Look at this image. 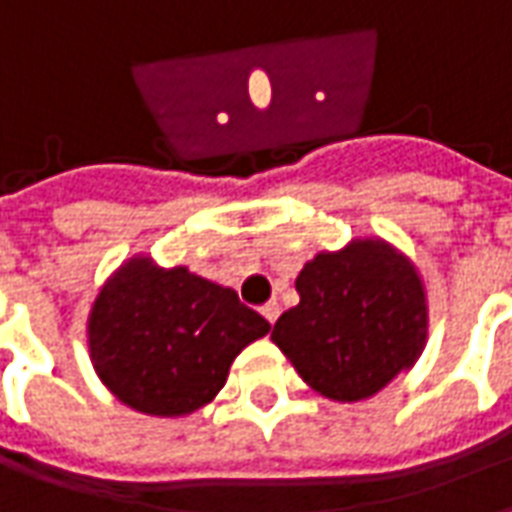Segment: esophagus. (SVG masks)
<instances>
[{
  "mask_svg": "<svg viewBox=\"0 0 512 512\" xmlns=\"http://www.w3.org/2000/svg\"><path fill=\"white\" fill-rule=\"evenodd\" d=\"M260 312H263V318H266V321L274 326V323H277V318H279V304H277V301H268L266 307H263Z\"/></svg>",
  "mask_w": 512,
  "mask_h": 512,
  "instance_id": "34e87169",
  "label": "esophagus"
}]
</instances>
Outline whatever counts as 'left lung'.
I'll use <instances>...</instances> for the list:
<instances>
[{"instance_id": "left-lung-1", "label": "left lung", "mask_w": 512, "mask_h": 512, "mask_svg": "<svg viewBox=\"0 0 512 512\" xmlns=\"http://www.w3.org/2000/svg\"><path fill=\"white\" fill-rule=\"evenodd\" d=\"M296 290L299 304L279 315L271 340L323 397H373L425 348V285L414 263L381 238L315 255Z\"/></svg>"}]
</instances>
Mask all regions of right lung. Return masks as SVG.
Returning a JSON list of instances; mask_svg holds the SVG:
<instances>
[{
    "mask_svg": "<svg viewBox=\"0 0 512 512\" xmlns=\"http://www.w3.org/2000/svg\"><path fill=\"white\" fill-rule=\"evenodd\" d=\"M271 332L233 288L131 257L106 279L87 321L106 389L150 417H186L219 395L233 359Z\"/></svg>",
    "mask_w": 512,
    "mask_h": 512,
    "instance_id": "add662e5",
    "label": "right lung"
}]
</instances>
